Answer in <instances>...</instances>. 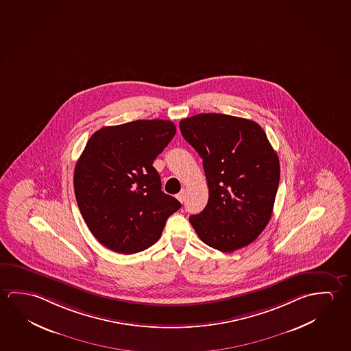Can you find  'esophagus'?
<instances>
[{"label":"esophagus","mask_w":351,"mask_h":351,"mask_svg":"<svg viewBox=\"0 0 351 351\" xmlns=\"http://www.w3.org/2000/svg\"><path fill=\"white\" fill-rule=\"evenodd\" d=\"M176 197H178V201L181 202V203H184V198H186V191H181V192H180V193H178V195H176Z\"/></svg>","instance_id":"esophagus-1"}]
</instances>
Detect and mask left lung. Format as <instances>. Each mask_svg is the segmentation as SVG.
Masks as SVG:
<instances>
[{
  "mask_svg": "<svg viewBox=\"0 0 351 351\" xmlns=\"http://www.w3.org/2000/svg\"><path fill=\"white\" fill-rule=\"evenodd\" d=\"M184 138L203 159L209 198L191 215L208 246L234 252L254 241L269 223L280 178L279 158L257 122L224 114L180 121Z\"/></svg>",
  "mask_w": 351,
  "mask_h": 351,
  "instance_id": "8db88e82",
  "label": "left lung"
}]
</instances>
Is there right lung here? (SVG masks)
Masks as SVG:
<instances>
[{
  "label": "right lung",
  "mask_w": 351,
  "mask_h": 351,
  "mask_svg": "<svg viewBox=\"0 0 351 351\" xmlns=\"http://www.w3.org/2000/svg\"><path fill=\"white\" fill-rule=\"evenodd\" d=\"M176 133L169 120L103 127L88 141L75 167L82 217L105 247L122 254L156 243L167 218L181 208L161 191L153 161Z\"/></svg>",
  "instance_id": "1"
}]
</instances>
